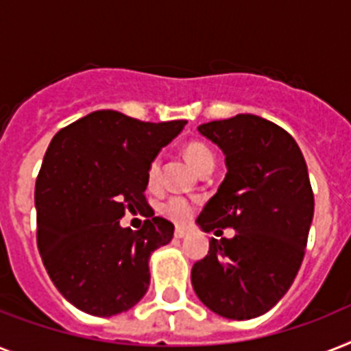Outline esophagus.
Segmentation results:
<instances>
[{"mask_svg": "<svg viewBox=\"0 0 351 351\" xmlns=\"http://www.w3.org/2000/svg\"><path fill=\"white\" fill-rule=\"evenodd\" d=\"M187 234H189V230L184 229V227H176V229H175V238H178V240L185 238Z\"/></svg>", "mask_w": 351, "mask_h": 351, "instance_id": "34e87169", "label": "esophagus"}]
</instances>
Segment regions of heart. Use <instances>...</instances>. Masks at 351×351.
I'll return each instance as SVG.
<instances>
[{
	"label": "heart",
	"mask_w": 351,
	"mask_h": 351,
	"mask_svg": "<svg viewBox=\"0 0 351 351\" xmlns=\"http://www.w3.org/2000/svg\"><path fill=\"white\" fill-rule=\"evenodd\" d=\"M185 158L189 160V164L195 167L198 173L202 169H205L207 166H215V155L207 144L200 141H191L185 144L184 147ZM147 185L153 187V185L158 184V176H160V158L155 156L153 160L149 162L147 166ZM162 213L169 218V220L176 221V223H184L193 216L195 213V202H191L189 198L185 196H171L166 204L162 205Z\"/></svg>",
	"instance_id": "1"
}]
</instances>
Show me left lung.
Instances as JSON below:
<instances>
[{"mask_svg":"<svg viewBox=\"0 0 351 351\" xmlns=\"http://www.w3.org/2000/svg\"><path fill=\"white\" fill-rule=\"evenodd\" d=\"M221 147L227 175L198 216L205 232L232 227L234 238H213L191 283L215 314L236 321L269 312L294 283L314 218V193L303 153L289 131L258 115H236L198 126Z\"/></svg>","mask_w":351,"mask_h":351,"instance_id":"8db88e82","label":"left lung"}]
</instances>
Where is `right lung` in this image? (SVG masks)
Here are the masks:
<instances>
[{"label":"right lung","instance_id":"1","mask_svg":"<svg viewBox=\"0 0 351 351\" xmlns=\"http://www.w3.org/2000/svg\"><path fill=\"white\" fill-rule=\"evenodd\" d=\"M184 124L99 110L50 142L34 195L37 249L56 289L75 308L110 317L147 292L151 252L175 230L147 204V166ZM126 210L148 218L138 231L120 227Z\"/></svg>","mask_w":351,"mask_h":351}]
</instances>
